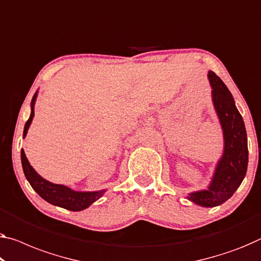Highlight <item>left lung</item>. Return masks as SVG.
Instances as JSON below:
<instances>
[{"mask_svg": "<svg viewBox=\"0 0 261 261\" xmlns=\"http://www.w3.org/2000/svg\"><path fill=\"white\" fill-rule=\"evenodd\" d=\"M211 98L223 130V154L206 189L189 192L187 198L203 207H214L232 197L245 177L248 164L247 134L244 120L225 84L215 72L207 73Z\"/></svg>", "mask_w": 261, "mask_h": 261, "instance_id": "8db88e82", "label": "left lung"}]
</instances>
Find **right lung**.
<instances>
[{
    "label": "right lung",
    "instance_id": "right-lung-1",
    "mask_svg": "<svg viewBox=\"0 0 261 261\" xmlns=\"http://www.w3.org/2000/svg\"><path fill=\"white\" fill-rule=\"evenodd\" d=\"M38 92H36L35 95L31 100V113L30 118L25 122L23 132V138H25L28 129L33 122L35 117V103L37 99ZM21 161L24 175L33 187V189L41 196V197L46 200L47 203L52 205L63 207V209L70 211H82L89 207L91 204H93L95 200H98L101 196L105 194L106 189L97 190V191H75L71 188L63 186V184H55L47 179L43 178L41 175L31 167L30 162L28 161L24 150H21Z\"/></svg>",
    "mask_w": 261,
    "mask_h": 261
}]
</instances>
